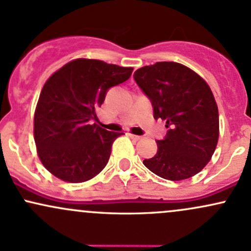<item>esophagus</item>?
Segmentation results:
<instances>
[{
	"mask_svg": "<svg viewBox=\"0 0 251 251\" xmlns=\"http://www.w3.org/2000/svg\"><path fill=\"white\" fill-rule=\"evenodd\" d=\"M129 137H130L131 140H134V141H139V140L142 139V136H139V135H133V134H129Z\"/></svg>",
	"mask_w": 251,
	"mask_h": 251,
	"instance_id": "esophagus-1",
	"label": "esophagus"
}]
</instances>
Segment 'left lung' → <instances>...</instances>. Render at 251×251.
Instances as JSON below:
<instances>
[{
    "label": "left lung",
    "mask_w": 251,
    "mask_h": 251,
    "mask_svg": "<svg viewBox=\"0 0 251 251\" xmlns=\"http://www.w3.org/2000/svg\"><path fill=\"white\" fill-rule=\"evenodd\" d=\"M150 98L155 120L169 129L158 151L144 165L157 176L180 180L199 174L211 160L219 137V114L207 82L176 62H157L134 73Z\"/></svg>",
    "instance_id": "1"
}]
</instances>
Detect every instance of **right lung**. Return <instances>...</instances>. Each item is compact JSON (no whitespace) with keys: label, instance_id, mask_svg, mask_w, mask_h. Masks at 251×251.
Masks as SVG:
<instances>
[{"label":"right lung","instance_id":"1","mask_svg":"<svg viewBox=\"0 0 251 251\" xmlns=\"http://www.w3.org/2000/svg\"><path fill=\"white\" fill-rule=\"evenodd\" d=\"M133 68L77 58L53 73L34 112V141L40 161L64 182L81 183L106 166L114 141L123 133L100 128L97 109L109 88L126 81Z\"/></svg>","mask_w":251,"mask_h":251}]
</instances>
